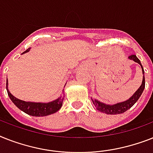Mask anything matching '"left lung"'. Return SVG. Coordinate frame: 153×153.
I'll return each instance as SVG.
<instances>
[{
	"label": "left lung",
	"mask_w": 153,
	"mask_h": 153,
	"mask_svg": "<svg viewBox=\"0 0 153 153\" xmlns=\"http://www.w3.org/2000/svg\"><path fill=\"white\" fill-rule=\"evenodd\" d=\"M129 59H132L134 62L137 63V64H140V66L141 67V70H142V73H145L143 69V67L141 65V61L139 60V59L135 55H131L129 56ZM145 75L143 76V79H142V83H141V86L138 88L137 91L135 92L134 94H133V96L130 98H129L128 100H126V101H123V102L118 103V104H115V105H106L105 103H102L99 101V100H96V99H93L91 98L92 101H93V104L94 105V106L96 107V108L97 109L98 111H101L103 113H105V114H108V115H116V114H121V113H123L125 111H126L128 109H130L133 105H134L135 103L137 102V100H138L141 95L142 94L144 91V89H145Z\"/></svg>",
	"instance_id": "obj_1"
}]
</instances>
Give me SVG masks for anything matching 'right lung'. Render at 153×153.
Segmentation results:
<instances>
[{"instance_id":"obj_1","label":"right lung","mask_w":153,"mask_h":153,"mask_svg":"<svg viewBox=\"0 0 153 153\" xmlns=\"http://www.w3.org/2000/svg\"><path fill=\"white\" fill-rule=\"evenodd\" d=\"M30 48H27V50L23 52L22 54H24V53L29 52ZM6 89H7V92H8L10 99L12 100V102L14 103V105L18 108L20 109L21 111L27 113L28 115H32V116L40 117V116H46V115L53 114V113L59 111L62 107V105H63L64 98L61 97L56 100L48 103L26 102L24 100H19L18 98L15 97L8 89V79L6 82Z\"/></svg>"}]
</instances>
